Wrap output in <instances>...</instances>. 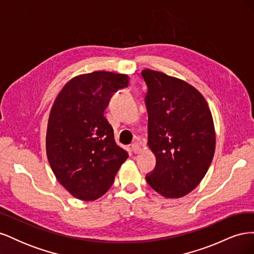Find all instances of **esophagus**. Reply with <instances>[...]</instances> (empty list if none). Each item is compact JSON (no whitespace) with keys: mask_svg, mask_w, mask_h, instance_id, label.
I'll return each mask as SVG.
<instances>
[{"mask_svg":"<svg viewBox=\"0 0 254 254\" xmlns=\"http://www.w3.org/2000/svg\"><path fill=\"white\" fill-rule=\"evenodd\" d=\"M131 148H132V151L134 153H137V152H140V150H141V145H140L139 142H133L131 144Z\"/></svg>","mask_w":254,"mask_h":254,"instance_id":"34e87169","label":"esophagus"}]
</instances>
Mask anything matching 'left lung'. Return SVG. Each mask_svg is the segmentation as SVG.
Wrapping results in <instances>:
<instances>
[{"label":"left lung","instance_id":"obj_1","mask_svg":"<svg viewBox=\"0 0 254 254\" xmlns=\"http://www.w3.org/2000/svg\"><path fill=\"white\" fill-rule=\"evenodd\" d=\"M141 74L147 86L148 146L157 160L146 181L162 196L179 198L200 183L212 162V114L188 82L149 68Z\"/></svg>","mask_w":254,"mask_h":254}]
</instances>
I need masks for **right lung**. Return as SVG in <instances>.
<instances>
[{
    "label": "right lung",
    "mask_w": 254,
    "mask_h": 254,
    "mask_svg": "<svg viewBox=\"0 0 254 254\" xmlns=\"http://www.w3.org/2000/svg\"><path fill=\"white\" fill-rule=\"evenodd\" d=\"M128 83L127 75L83 74L68 81L54 102L47 132L48 159L59 183L80 200L103 196L128 158L104 117L112 95Z\"/></svg>",
    "instance_id": "1"
}]
</instances>
